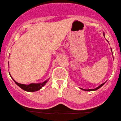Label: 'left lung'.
<instances>
[{
    "label": "left lung",
    "instance_id": "obj_1",
    "mask_svg": "<svg viewBox=\"0 0 121 121\" xmlns=\"http://www.w3.org/2000/svg\"><path fill=\"white\" fill-rule=\"evenodd\" d=\"M103 35L104 36V33H103ZM111 51H112V49H111ZM106 83V82H105ZM105 83H102V84H101L99 86H98V87H97L95 89H83V88H80V89H81L82 90H83V91H95V90H97V89L99 88H101L102 86L104 85V84H105Z\"/></svg>",
    "mask_w": 121,
    "mask_h": 121
}]
</instances>
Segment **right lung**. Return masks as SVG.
I'll use <instances>...</instances> for the list:
<instances>
[{
	"label": "right lung",
	"mask_w": 121,
	"mask_h": 121,
	"mask_svg": "<svg viewBox=\"0 0 121 121\" xmlns=\"http://www.w3.org/2000/svg\"><path fill=\"white\" fill-rule=\"evenodd\" d=\"M10 77H12V76H11ZM12 79H13V78H12ZM13 81H14V82L19 86V87L21 88L22 89H23V90L26 91H27V92H35V91H37L39 90V89H41L45 85V83H46L47 82H48V79L44 81L43 83H31L29 84V85H26V84L19 83L17 82L14 81V79Z\"/></svg>",
	"instance_id": "right-lung-1"
}]
</instances>
